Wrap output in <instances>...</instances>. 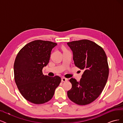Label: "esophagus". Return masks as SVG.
Masks as SVG:
<instances>
[{
  "instance_id": "34e87169",
  "label": "esophagus",
  "mask_w": 123,
  "mask_h": 123,
  "mask_svg": "<svg viewBox=\"0 0 123 123\" xmlns=\"http://www.w3.org/2000/svg\"><path fill=\"white\" fill-rule=\"evenodd\" d=\"M68 80V79H66L65 77H62V81H63V82H65V81H66Z\"/></svg>"
}]
</instances>
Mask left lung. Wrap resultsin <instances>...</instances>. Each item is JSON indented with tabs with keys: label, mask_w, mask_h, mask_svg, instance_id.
Segmentation results:
<instances>
[{
	"label": "left lung",
	"mask_w": 123,
	"mask_h": 123,
	"mask_svg": "<svg viewBox=\"0 0 123 123\" xmlns=\"http://www.w3.org/2000/svg\"><path fill=\"white\" fill-rule=\"evenodd\" d=\"M73 51L75 65L84 72L79 81L71 78L72 88L68 91L69 98L77 105H86L101 94L109 75L107 55L103 48L88 39L68 43Z\"/></svg>",
	"instance_id": "8db88e82"
}]
</instances>
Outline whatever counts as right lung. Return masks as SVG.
Here are the masks:
<instances>
[{"label": "right lung", "instance_id": "right-lung-1", "mask_svg": "<svg viewBox=\"0 0 123 123\" xmlns=\"http://www.w3.org/2000/svg\"><path fill=\"white\" fill-rule=\"evenodd\" d=\"M56 45L50 41L35 40L25 44L16 56L14 64L15 81L21 94L30 102L42 104L49 101L61 82L59 76L44 75L42 71Z\"/></svg>", "mask_w": 123, "mask_h": 123}]
</instances>
